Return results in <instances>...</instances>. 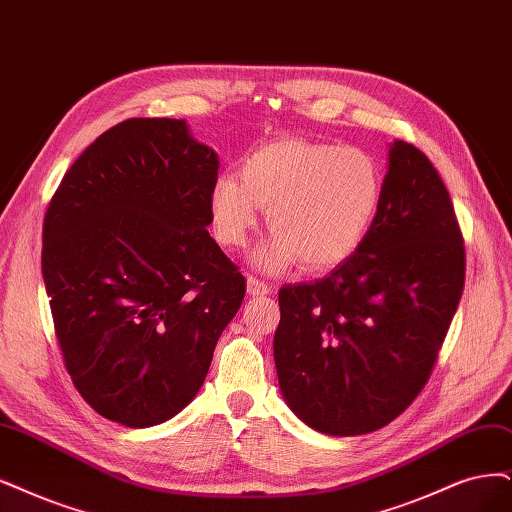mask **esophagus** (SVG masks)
<instances>
[{
	"instance_id": "esophagus-1",
	"label": "esophagus",
	"mask_w": 512,
	"mask_h": 512,
	"mask_svg": "<svg viewBox=\"0 0 512 512\" xmlns=\"http://www.w3.org/2000/svg\"><path fill=\"white\" fill-rule=\"evenodd\" d=\"M246 291H249V295H253V297H261V295L270 293V285L268 282L259 280L257 276H249L246 278Z\"/></svg>"
}]
</instances>
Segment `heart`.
Returning a JSON list of instances; mask_svg holds the SVG:
<instances>
[{"instance_id":"obj_1","label":"heart","mask_w":512,"mask_h":512,"mask_svg":"<svg viewBox=\"0 0 512 512\" xmlns=\"http://www.w3.org/2000/svg\"><path fill=\"white\" fill-rule=\"evenodd\" d=\"M384 198V173L363 149L304 139L276 141L244 162L240 177L221 175L211 189L215 234L242 246L259 208L274 234L255 257L276 272L299 261L308 272L337 268L371 230Z\"/></svg>"}]
</instances>
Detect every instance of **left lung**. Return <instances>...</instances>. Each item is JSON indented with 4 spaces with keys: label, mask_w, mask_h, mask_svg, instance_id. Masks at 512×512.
<instances>
[{
    "label": "left lung",
    "mask_w": 512,
    "mask_h": 512,
    "mask_svg": "<svg viewBox=\"0 0 512 512\" xmlns=\"http://www.w3.org/2000/svg\"><path fill=\"white\" fill-rule=\"evenodd\" d=\"M464 268V238L437 168L394 141L365 242L325 278L278 293L274 363L297 418L333 437L399 418L437 363Z\"/></svg>",
    "instance_id": "obj_1"
}]
</instances>
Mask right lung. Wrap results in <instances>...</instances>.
I'll use <instances>...</instances> for the list:
<instances>
[{"label":"right lung","mask_w":512,"mask_h":512,"mask_svg":"<svg viewBox=\"0 0 512 512\" xmlns=\"http://www.w3.org/2000/svg\"><path fill=\"white\" fill-rule=\"evenodd\" d=\"M217 154L185 120L130 118L88 145L44 217L42 274L65 367L128 428L194 401L246 280L208 234Z\"/></svg>","instance_id":"add662e5"}]
</instances>
